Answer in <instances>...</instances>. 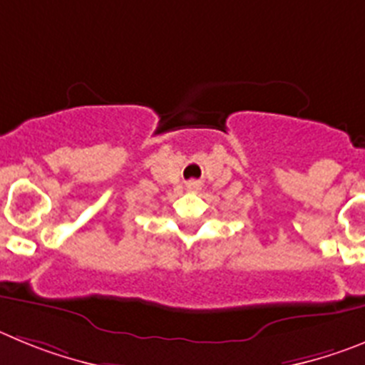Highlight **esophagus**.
Returning <instances> with one entry per match:
<instances>
[{
    "instance_id": "obj_1",
    "label": "esophagus",
    "mask_w": 365,
    "mask_h": 365,
    "mask_svg": "<svg viewBox=\"0 0 365 365\" xmlns=\"http://www.w3.org/2000/svg\"><path fill=\"white\" fill-rule=\"evenodd\" d=\"M187 187H189V189H192V190H195V189H198V187H200V183H198V182H189V185H187Z\"/></svg>"
}]
</instances>
